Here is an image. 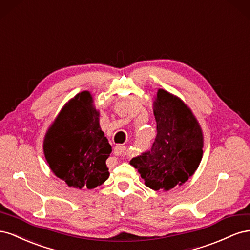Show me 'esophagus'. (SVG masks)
<instances>
[{"instance_id": "esophagus-1", "label": "esophagus", "mask_w": 250, "mask_h": 250, "mask_svg": "<svg viewBox=\"0 0 250 250\" xmlns=\"http://www.w3.org/2000/svg\"><path fill=\"white\" fill-rule=\"evenodd\" d=\"M127 153V149L125 146H116L115 148V154L118 156H125Z\"/></svg>"}]
</instances>
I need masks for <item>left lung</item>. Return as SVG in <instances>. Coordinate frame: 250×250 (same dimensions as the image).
<instances>
[{"label":"left lung","instance_id":"obj_1","mask_svg":"<svg viewBox=\"0 0 250 250\" xmlns=\"http://www.w3.org/2000/svg\"><path fill=\"white\" fill-rule=\"evenodd\" d=\"M157 134L151 150L133 157L145 185L158 191L181 186L197 170L203 153V134L192 110L178 97L157 90L153 102Z\"/></svg>","mask_w":250,"mask_h":250}]
</instances>
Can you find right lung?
Returning a JSON list of instances; mask_svg holds the SVG:
<instances>
[{
    "instance_id": "add662e5",
    "label": "right lung",
    "mask_w": 250,
    "mask_h": 250,
    "mask_svg": "<svg viewBox=\"0 0 250 250\" xmlns=\"http://www.w3.org/2000/svg\"><path fill=\"white\" fill-rule=\"evenodd\" d=\"M87 90L67 102L50 126L43 153L55 175L75 188H94L109 177L111 146L99 125V111Z\"/></svg>"
}]
</instances>
